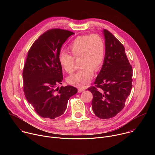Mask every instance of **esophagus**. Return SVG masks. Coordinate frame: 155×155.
Wrapping results in <instances>:
<instances>
[{
  "instance_id": "1",
  "label": "esophagus",
  "mask_w": 155,
  "mask_h": 155,
  "mask_svg": "<svg viewBox=\"0 0 155 155\" xmlns=\"http://www.w3.org/2000/svg\"><path fill=\"white\" fill-rule=\"evenodd\" d=\"M85 90V88L84 87H79L78 89V93H81Z\"/></svg>"
}]
</instances>
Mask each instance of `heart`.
I'll list each match as a JSON object with an SVG mask.
<instances>
[{
	"mask_svg": "<svg viewBox=\"0 0 155 155\" xmlns=\"http://www.w3.org/2000/svg\"><path fill=\"white\" fill-rule=\"evenodd\" d=\"M73 56L62 51L58 55V61L62 68L68 73L75 69V59H80L82 67L76 73L67 78L69 84L79 87H85L90 83L94 70H97L103 63L105 47L103 38L99 35H84L74 39L69 47Z\"/></svg>",
	"mask_w": 155,
	"mask_h": 155,
	"instance_id": "1",
	"label": "heart"
}]
</instances>
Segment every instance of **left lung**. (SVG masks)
Wrapping results in <instances>:
<instances>
[{
    "label": "left lung",
    "mask_w": 155,
    "mask_h": 155,
    "mask_svg": "<svg viewBox=\"0 0 155 155\" xmlns=\"http://www.w3.org/2000/svg\"><path fill=\"white\" fill-rule=\"evenodd\" d=\"M102 33L105 47L104 63L96 78V86L87 90L93 96L91 104L95 115L107 119L124 108L132 87V69L120 41L106 29Z\"/></svg>",
    "instance_id": "left-lung-1"
}]
</instances>
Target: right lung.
I'll return each instance as SVG.
<instances>
[{
    "label": "right lung",
    "instance_id": "add662e5",
    "mask_svg": "<svg viewBox=\"0 0 155 155\" xmlns=\"http://www.w3.org/2000/svg\"><path fill=\"white\" fill-rule=\"evenodd\" d=\"M74 34L67 30H49L28 51L23 72L24 92L41 117L53 120L62 115L69 98L77 93V88L70 85L56 89L63 79L58 55L64 43Z\"/></svg>",
    "mask_w": 155,
    "mask_h": 155
}]
</instances>
